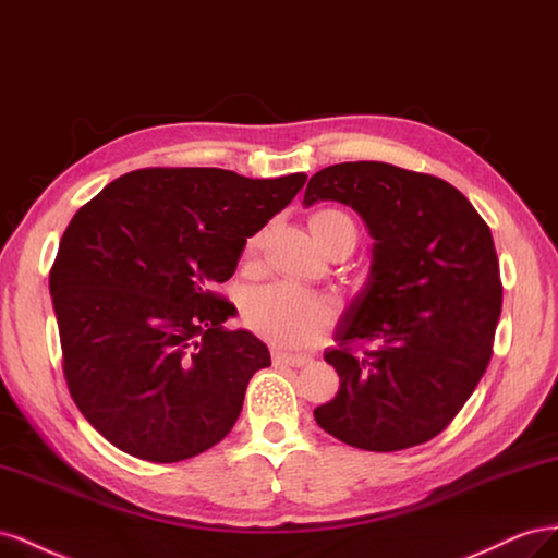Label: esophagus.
Segmentation results:
<instances>
[{
  "label": "esophagus",
  "instance_id": "obj_1",
  "mask_svg": "<svg viewBox=\"0 0 558 558\" xmlns=\"http://www.w3.org/2000/svg\"><path fill=\"white\" fill-rule=\"evenodd\" d=\"M274 362L284 364V367H304V364L311 362L306 355H290V353H280V350H274Z\"/></svg>",
  "mask_w": 558,
  "mask_h": 558
}]
</instances>
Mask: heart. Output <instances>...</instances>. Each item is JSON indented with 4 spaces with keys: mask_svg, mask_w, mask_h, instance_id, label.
Returning a JSON list of instances; mask_svg holds the SVG:
<instances>
[{
    "mask_svg": "<svg viewBox=\"0 0 558 558\" xmlns=\"http://www.w3.org/2000/svg\"><path fill=\"white\" fill-rule=\"evenodd\" d=\"M311 231L327 252L343 241L355 245L357 225L343 210L325 208L311 215ZM262 235L250 238L247 257H254ZM243 320L259 337L288 348H308L337 320V306L323 294L292 282H268L243 296Z\"/></svg>",
    "mask_w": 558,
    "mask_h": 558,
    "instance_id": "b5f03b06",
    "label": "heart"
}]
</instances>
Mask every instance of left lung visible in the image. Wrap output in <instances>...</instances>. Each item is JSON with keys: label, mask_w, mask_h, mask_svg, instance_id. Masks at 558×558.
Listing matches in <instances>:
<instances>
[{"label": "left lung", "mask_w": 558, "mask_h": 558, "mask_svg": "<svg viewBox=\"0 0 558 558\" xmlns=\"http://www.w3.org/2000/svg\"><path fill=\"white\" fill-rule=\"evenodd\" d=\"M339 201L374 247L364 290L333 331L325 360L339 392L313 416L364 451H402L437 437L484 376L502 308L496 245L456 186L378 161L315 172L304 205ZM353 342H372L355 354Z\"/></svg>", "instance_id": "1"}]
</instances>
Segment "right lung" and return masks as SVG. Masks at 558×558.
Listing matches in <instances>:
<instances>
[{"label":"right lung","mask_w":558,"mask_h":558,"mask_svg":"<svg viewBox=\"0 0 558 558\" xmlns=\"http://www.w3.org/2000/svg\"><path fill=\"white\" fill-rule=\"evenodd\" d=\"M304 184V172L142 168L78 208L49 290L70 395L109 444L180 463L231 433L270 353L225 327L235 306L215 284Z\"/></svg>","instance_id":"1"}]
</instances>
